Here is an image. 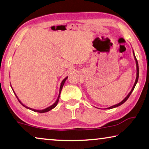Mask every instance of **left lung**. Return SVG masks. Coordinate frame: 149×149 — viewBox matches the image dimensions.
<instances>
[{
    "instance_id": "8db88e82",
    "label": "left lung",
    "mask_w": 149,
    "mask_h": 149,
    "mask_svg": "<svg viewBox=\"0 0 149 149\" xmlns=\"http://www.w3.org/2000/svg\"><path fill=\"white\" fill-rule=\"evenodd\" d=\"M133 54H134V59H135V61H136V80H135V82H134V86H133V88H132L131 92H130V93H129V95H127V96L125 98L124 100L121 101V102H120L119 103H118V104H117V105H113V106H111V107H109V108H107V109H112V108H114V107H118V106L121 105H122V104H123V103H124L125 102V101H126L127 100H128V98L129 97V96L131 95V94L132 92H133V89H134V87H135L136 83H137L138 79H139V64H138L137 60H136V57H135V56H134V52H133Z\"/></svg>"
}]
</instances>
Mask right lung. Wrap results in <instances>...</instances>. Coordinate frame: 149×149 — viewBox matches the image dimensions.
Returning <instances> with one entry per match:
<instances>
[{
  "mask_svg": "<svg viewBox=\"0 0 149 149\" xmlns=\"http://www.w3.org/2000/svg\"><path fill=\"white\" fill-rule=\"evenodd\" d=\"M67 78H68V77H65V78L64 79H63V81H62V84H61V86H60V93H59V96H58V99H57V100H56V102L54 103L52 105L49 106V107H48V108H46V109H43V110H36V109H31V108H29V107H26L25 105H24L22 104V103L20 102V101H19V100H18V97H17V96L16 95V97H17L18 100L19 101V102L21 103V104H22L23 106H24L25 107H26V108H28V109H31V110H32V111H35V112H38V113H46V112H48V111H50L51 109H54V107H56V105H57L58 103V101H59V99H60V95L61 91H62V87H63V84H64L65 81V80L67 79Z\"/></svg>",
  "mask_w": 149,
  "mask_h": 149,
  "instance_id": "obj_1",
  "label": "right lung"
}]
</instances>
